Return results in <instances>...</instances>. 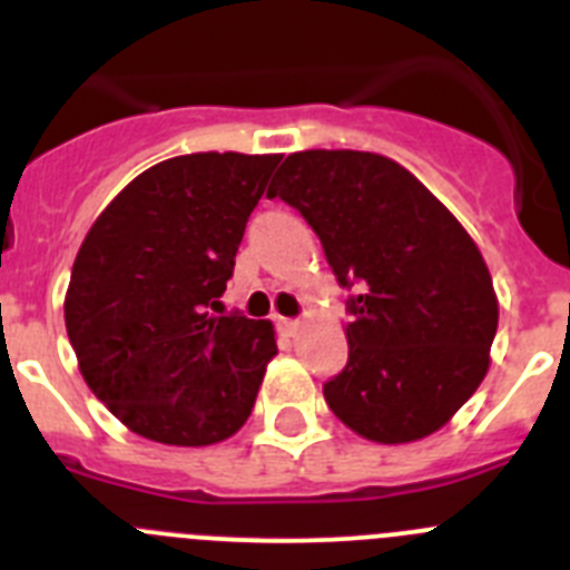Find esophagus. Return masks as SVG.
I'll use <instances>...</instances> for the list:
<instances>
[{"mask_svg":"<svg viewBox=\"0 0 570 570\" xmlns=\"http://www.w3.org/2000/svg\"><path fill=\"white\" fill-rule=\"evenodd\" d=\"M276 322H279V328L288 331V334H294V331L299 328V320H285V316H279V320H276Z\"/></svg>","mask_w":570,"mask_h":570,"instance_id":"esophagus-1","label":"esophagus"}]
</instances>
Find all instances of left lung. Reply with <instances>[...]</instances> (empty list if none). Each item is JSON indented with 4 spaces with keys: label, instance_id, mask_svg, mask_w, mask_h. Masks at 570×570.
Wrapping results in <instances>:
<instances>
[{
    "label": "left lung",
    "instance_id": "left-lung-1",
    "mask_svg": "<svg viewBox=\"0 0 570 570\" xmlns=\"http://www.w3.org/2000/svg\"><path fill=\"white\" fill-rule=\"evenodd\" d=\"M354 288L328 407L380 445L440 431L491 365L500 302L476 242L411 170L367 150H299L276 188Z\"/></svg>",
    "mask_w": 570,
    "mask_h": 570
}]
</instances>
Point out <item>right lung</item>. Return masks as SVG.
<instances>
[{
    "label": "right lung",
    "instance_id": "obj_1",
    "mask_svg": "<svg viewBox=\"0 0 570 570\" xmlns=\"http://www.w3.org/2000/svg\"><path fill=\"white\" fill-rule=\"evenodd\" d=\"M279 154H185L142 170L90 225L65 294L79 371L145 440L234 436L276 356L268 320L219 316L245 223Z\"/></svg>",
    "mask_w": 570,
    "mask_h": 570
}]
</instances>
